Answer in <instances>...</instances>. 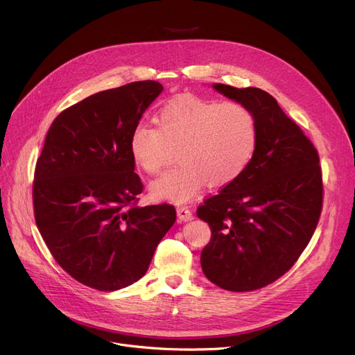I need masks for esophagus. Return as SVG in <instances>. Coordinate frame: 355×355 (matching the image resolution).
I'll return each mask as SVG.
<instances>
[{
    "mask_svg": "<svg viewBox=\"0 0 355 355\" xmlns=\"http://www.w3.org/2000/svg\"><path fill=\"white\" fill-rule=\"evenodd\" d=\"M177 216L181 221H190L193 220V213L189 207H178L177 209Z\"/></svg>",
    "mask_w": 355,
    "mask_h": 355,
    "instance_id": "34e87169",
    "label": "esophagus"
}]
</instances>
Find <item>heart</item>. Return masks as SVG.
Returning a JSON list of instances; mask_svg holds the SVG:
<instances>
[{
  "label": "heart",
  "instance_id": "1",
  "mask_svg": "<svg viewBox=\"0 0 355 355\" xmlns=\"http://www.w3.org/2000/svg\"><path fill=\"white\" fill-rule=\"evenodd\" d=\"M157 125L139 123L129 138L130 155L148 174H159L173 159L178 164L151 184L157 200L177 204L194 198L202 185L223 187L236 181L257 148V123L237 102H216L184 95L168 102Z\"/></svg>",
  "mask_w": 355,
  "mask_h": 355
}]
</instances>
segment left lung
Instances as JSON below:
<instances>
[{
  "label": "left lung",
  "mask_w": 355,
  "mask_h": 355,
  "mask_svg": "<svg viewBox=\"0 0 355 355\" xmlns=\"http://www.w3.org/2000/svg\"><path fill=\"white\" fill-rule=\"evenodd\" d=\"M213 89L252 112L259 138L246 171L197 209L211 229L200 260L214 285L249 292L285 275L309 243L322 210L320 157L268 92Z\"/></svg>",
  "instance_id": "left-lung-1"
}]
</instances>
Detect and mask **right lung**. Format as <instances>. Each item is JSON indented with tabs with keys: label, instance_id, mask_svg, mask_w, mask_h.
I'll return each instance as SVG.
<instances>
[{
	"label": "right lung",
	"instance_id": "obj_1",
	"mask_svg": "<svg viewBox=\"0 0 355 355\" xmlns=\"http://www.w3.org/2000/svg\"><path fill=\"white\" fill-rule=\"evenodd\" d=\"M162 90L142 80L98 92L63 110L46 135L33 184L35 223L55 262L89 288L139 281L175 221L170 204L137 206L144 185L129 149Z\"/></svg>",
	"mask_w": 355,
	"mask_h": 355
}]
</instances>
